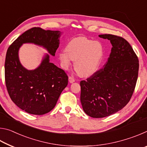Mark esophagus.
I'll return each instance as SVG.
<instances>
[{
    "label": "esophagus",
    "instance_id": "obj_1",
    "mask_svg": "<svg viewBox=\"0 0 147 147\" xmlns=\"http://www.w3.org/2000/svg\"><path fill=\"white\" fill-rule=\"evenodd\" d=\"M69 82L70 83H73V82H75V80H74V78H73V77L69 76Z\"/></svg>",
    "mask_w": 147,
    "mask_h": 147
}]
</instances>
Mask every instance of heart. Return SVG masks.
I'll return each instance as SVG.
<instances>
[{
	"instance_id": "b5f03b06",
	"label": "heart",
	"mask_w": 147,
	"mask_h": 147,
	"mask_svg": "<svg viewBox=\"0 0 147 147\" xmlns=\"http://www.w3.org/2000/svg\"><path fill=\"white\" fill-rule=\"evenodd\" d=\"M104 56L102 45L84 37L74 38L69 42L65 51L59 53V59L64 69H68L71 61L80 76L88 77L100 67Z\"/></svg>"
}]
</instances>
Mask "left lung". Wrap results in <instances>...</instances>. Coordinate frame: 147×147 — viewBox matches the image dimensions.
Returning a JSON list of instances; mask_svg holds the SVG:
<instances>
[{
  "label": "left lung",
  "instance_id": "left-lung-1",
  "mask_svg": "<svg viewBox=\"0 0 147 147\" xmlns=\"http://www.w3.org/2000/svg\"><path fill=\"white\" fill-rule=\"evenodd\" d=\"M112 45L103 69L80 82V101L84 112L93 118L115 113L128 103L138 76L139 60L130 43L121 37L98 35Z\"/></svg>",
  "mask_w": 147,
  "mask_h": 147
}]
</instances>
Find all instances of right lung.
<instances>
[{
	"instance_id": "obj_1",
	"label": "right lung",
	"mask_w": 147,
	"mask_h": 147,
	"mask_svg": "<svg viewBox=\"0 0 147 147\" xmlns=\"http://www.w3.org/2000/svg\"><path fill=\"white\" fill-rule=\"evenodd\" d=\"M61 34L34 27L18 37L7 51L4 65L7 90L11 100L30 114L41 115L51 111L68 84L65 71L50 62L49 54L55 56ZM24 43L42 46L49 53L33 70H28L19 60V49Z\"/></svg>"
}]
</instances>
